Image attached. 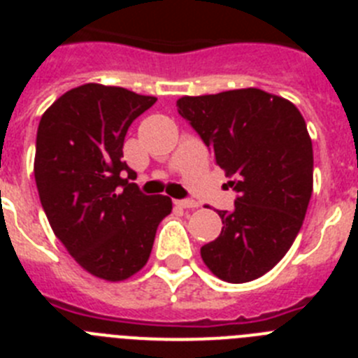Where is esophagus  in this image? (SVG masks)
Returning a JSON list of instances; mask_svg holds the SVG:
<instances>
[{
	"mask_svg": "<svg viewBox=\"0 0 358 358\" xmlns=\"http://www.w3.org/2000/svg\"><path fill=\"white\" fill-rule=\"evenodd\" d=\"M177 206H181L185 208V210H189V208H197L199 206V202L195 201H176Z\"/></svg>",
	"mask_w": 358,
	"mask_h": 358,
	"instance_id": "1",
	"label": "esophagus"
}]
</instances>
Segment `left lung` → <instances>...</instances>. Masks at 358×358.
Listing matches in <instances>:
<instances>
[{
  "label": "left lung",
  "instance_id": "left-lung-1",
  "mask_svg": "<svg viewBox=\"0 0 358 358\" xmlns=\"http://www.w3.org/2000/svg\"><path fill=\"white\" fill-rule=\"evenodd\" d=\"M177 110L233 177L235 211H218L222 231L201 248L202 262L227 283L268 273L287 255L314 188V150L305 118L287 98L256 87L181 96Z\"/></svg>",
  "mask_w": 358,
  "mask_h": 358
}]
</instances>
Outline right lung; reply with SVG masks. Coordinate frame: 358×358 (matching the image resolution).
Returning <instances> with one entry per match:
<instances>
[{"label":"right lung","mask_w":358,"mask_h":358,"mask_svg":"<svg viewBox=\"0 0 358 358\" xmlns=\"http://www.w3.org/2000/svg\"><path fill=\"white\" fill-rule=\"evenodd\" d=\"M156 100L90 82L41 116L34 159L41 204L73 260L100 280L123 281L141 271L172 211L166 195L141 194L122 161L131 123Z\"/></svg>","instance_id":"1"}]
</instances>
